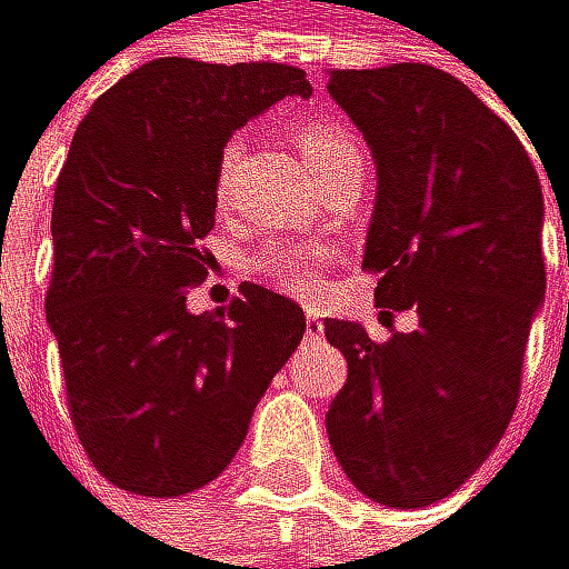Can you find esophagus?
<instances>
[{
	"label": "esophagus",
	"mask_w": 569,
	"mask_h": 569,
	"mask_svg": "<svg viewBox=\"0 0 569 569\" xmlns=\"http://www.w3.org/2000/svg\"><path fill=\"white\" fill-rule=\"evenodd\" d=\"M321 318H318V311H308V336H321Z\"/></svg>",
	"instance_id": "34e87169"
}]
</instances>
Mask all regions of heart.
<instances>
[{"mask_svg": "<svg viewBox=\"0 0 569 569\" xmlns=\"http://www.w3.org/2000/svg\"><path fill=\"white\" fill-rule=\"evenodd\" d=\"M300 153L308 160V167L315 174L336 167L342 160H363L357 136L346 129L336 118H311L300 124L297 132ZM244 142L241 139H227L220 150V163H216V196H227V184L233 167L241 163ZM339 261V248L325 244V241H269L258 251L248 254V272L266 282V287L287 293V297H300V300H315L325 287V276Z\"/></svg>", "mask_w": 569, "mask_h": 569, "instance_id": "b5f03b06", "label": "heart"}]
</instances>
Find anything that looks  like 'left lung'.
Segmentation results:
<instances>
[{
    "instance_id": "left-lung-1",
    "label": "left lung",
    "mask_w": 569,
    "mask_h": 569,
    "mask_svg": "<svg viewBox=\"0 0 569 569\" xmlns=\"http://www.w3.org/2000/svg\"><path fill=\"white\" fill-rule=\"evenodd\" d=\"M328 93L378 163L373 300L419 325L373 342L357 321H325L349 367L325 430L360 493L430 507L490 458L518 409L546 297L542 184L515 129L445 69H332Z\"/></svg>"
}]
</instances>
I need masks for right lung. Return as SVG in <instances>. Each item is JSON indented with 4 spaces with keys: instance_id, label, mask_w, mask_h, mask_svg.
<instances>
[{
    "instance_id": "right-lung-1",
    "label": "right lung",
    "mask_w": 569,
    "mask_h": 569,
    "mask_svg": "<svg viewBox=\"0 0 569 569\" xmlns=\"http://www.w3.org/2000/svg\"><path fill=\"white\" fill-rule=\"evenodd\" d=\"M311 83L297 66L157 59L79 121L54 184L44 315L69 416L118 490L184 497L220 476L303 339V311L258 282L191 315L212 254L223 142Z\"/></svg>"
}]
</instances>
